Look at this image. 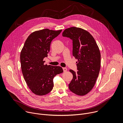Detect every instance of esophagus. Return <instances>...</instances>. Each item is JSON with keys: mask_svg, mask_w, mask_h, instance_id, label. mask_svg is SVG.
I'll return each instance as SVG.
<instances>
[{"mask_svg": "<svg viewBox=\"0 0 123 123\" xmlns=\"http://www.w3.org/2000/svg\"><path fill=\"white\" fill-rule=\"evenodd\" d=\"M63 69L64 72H66L67 71V68H63Z\"/></svg>", "mask_w": 123, "mask_h": 123, "instance_id": "esophagus-1", "label": "esophagus"}]
</instances>
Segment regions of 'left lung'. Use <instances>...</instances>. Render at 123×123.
Returning <instances> with one entry per match:
<instances>
[{
    "label": "left lung",
    "instance_id": "1",
    "mask_svg": "<svg viewBox=\"0 0 123 123\" xmlns=\"http://www.w3.org/2000/svg\"><path fill=\"white\" fill-rule=\"evenodd\" d=\"M62 36L73 40V55L76 59L78 71L70 69L73 78L68 85L73 93L83 96L93 87L101 66V54L93 37L87 31L75 27L64 31Z\"/></svg>",
    "mask_w": 123,
    "mask_h": 123
}]
</instances>
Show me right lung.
Wrapping results in <instances>:
<instances>
[{
	"mask_svg": "<svg viewBox=\"0 0 123 123\" xmlns=\"http://www.w3.org/2000/svg\"><path fill=\"white\" fill-rule=\"evenodd\" d=\"M62 30L48 29L32 32L26 39L20 53V63L24 79L31 91L37 95H44L53 89V79L63 70L61 67L44 65L51 41Z\"/></svg>",
	"mask_w": 123,
	"mask_h": 123,
	"instance_id": "obj_1",
	"label": "right lung"
}]
</instances>
